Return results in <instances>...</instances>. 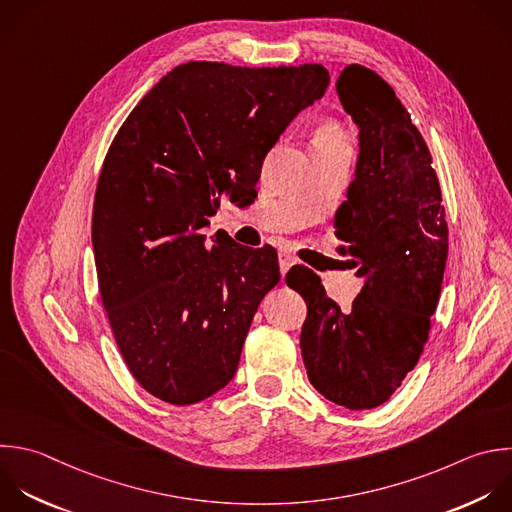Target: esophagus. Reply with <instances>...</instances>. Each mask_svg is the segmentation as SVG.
Masks as SVG:
<instances>
[{"label":"esophagus","mask_w":512,"mask_h":512,"mask_svg":"<svg viewBox=\"0 0 512 512\" xmlns=\"http://www.w3.org/2000/svg\"><path fill=\"white\" fill-rule=\"evenodd\" d=\"M296 264V258L290 256L288 252H280V274L286 276V272Z\"/></svg>","instance_id":"esophagus-1"}]
</instances>
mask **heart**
Wrapping results in <instances>:
<instances>
[{
	"mask_svg": "<svg viewBox=\"0 0 512 512\" xmlns=\"http://www.w3.org/2000/svg\"><path fill=\"white\" fill-rule=\"evenodd\" d=\"M342 142L340 130L334 124H322L316 132V144H336Z\"/></svg>",
	"mask_w": 512,
	"mask_h": 512,
	"instance_id": "1",
	"label": "heart"
}]
</instances>
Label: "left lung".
Returning <instances> with one entry per match:
<instances>
[{
	"label": "left lung",
	"instance_id": "8db88e82",
	"mask_svg": "<svg viewBox=\"0 0 512 512\" xmlns=\"http://www.w3.org/2000/svg\"><path fill=\"white\" fill-rule=\"evenodd\" d=\"M336 92L358 128V160L334 234L364 284L348 312L304 266L286 284L308 306L300 332L308 380L334 404L364 410L386 402L422 354L448 228L432 156L394 90L352 64Z\"/></svg>",
	"mask_w": 512,
	"mask_h": 512
}]
</instances>
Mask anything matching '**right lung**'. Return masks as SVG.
I'll return each instance as SVG.
<instances>
[{
  "label": "right lung",
  "instance_id": "add662e5",
  "mask_svg": "<svg viewBox=\"0 0 512 512\" xmlns=\"http://www.w3.org/2000/svg\"><path fill=\"white\" fill-rule=\"evenodd\" d=\"M326 68L188 62L132 110L102 166L92 244L118 348L156 398L194 404L236 374L252 318L280 280L272 246L202 230L256 196L266 154L320 100Z\"/></svg>",
  "mask_w": 512,
  "mask_h": 512
}]
</instances>
